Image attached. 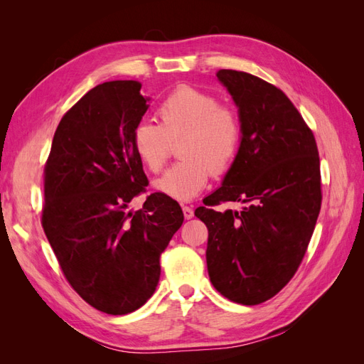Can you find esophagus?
Segmentation results:
<instances>
[{"label":"esophagus","mask_w":364,"mask_h":364,"mask_svg":"<svg viewBox=\"0 0 364 364\" xmlns=\"http://www.w3.org/2000/svg\"><path fill=\"white\" fill-rule=\"evenodd\" d=\"M182 211H183V217L186 220H190V218L194 217V211H193L191 206H182Z\"/></svg>","instance_id":"obj_1"}]
</instances>
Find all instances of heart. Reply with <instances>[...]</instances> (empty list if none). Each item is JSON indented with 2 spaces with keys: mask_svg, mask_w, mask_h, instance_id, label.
I'll return each instance as SVG.
<instances>
[{
  "mask_svg": "<svg viewBox=\"0 0 364 364\" xmlns=\"http://www.w3.org/2000/svg\"><path fill=\"white\" fill-rule=\"evenodd\" d=\"M159 124L141 121L132 132V146L151 173L164 170L171 142L179 141L182 158L155 182L156 190L176 200H191L211 174L229 171L240 151L241 121L232 107L220 105L213 94L182 85L158 107Z\"/></svg>",
  "mask_w": 364,
  "mask_h": 364,
  "instance_id": "b5f03b06",
  "label": "heart"
}]
</instances>
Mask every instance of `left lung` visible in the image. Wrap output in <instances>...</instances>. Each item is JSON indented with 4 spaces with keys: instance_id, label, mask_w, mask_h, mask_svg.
I'll use <instances>...</instances> for the list:
<instances>
[{
    "instance_id": "obj_1",
    "label": "left lung",
    "mask_w": 364,
    "mask_h": 364,
    "mask_svg": "<svg viewBox=\"0 0 364 364\" xmlns=\"http://www.w3.org/2000/svg\"><path fill=\"white\" fill-rule=\"evenodd\" d=\"M238 106L241 146L223 185L196 209L208 228L206 264L215 290L258 305L299 269L322 205L313 130L279 87L243 71L217 73ZM245 203L243 212L213 208Z\"/></svg>"
}]
</instances>
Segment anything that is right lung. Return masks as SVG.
<instances>
[{"instance_id": "obj_1", "label": "right lung", "mask_w": 364, "mask_h": 364, "mask_svg": "<svg viewBox=\"0 0 364 364\" xmlns=\"http://www.w3.org/2000/svg\"><path fill=\"white\" fill-rule=\"evenodd\" d=\"M136 80L97 85L65 114L43 168L42 228L59 266L85 302L121 316L155 293L159 258L182 226L179 203L146 193L132 132L149 109Z\"/></svg>"}]
</instances>
